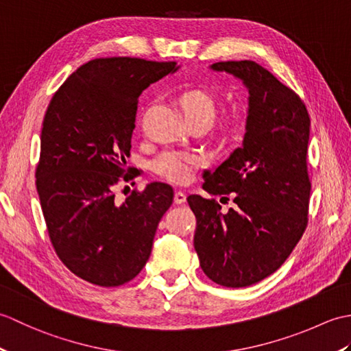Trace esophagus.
<instances>
[{
	"label": "esophagus",
	"instance_id": "34e87169",
	"mask_svg": "<svg viewBox=\"0 0 351 351\" xmlns=\"http://www.w3.org/2000/svg\"><path fill=\"white\" fill-rule=\"evenodd\" d=\"M185 199H187V196H185V193L176 191V193H175V197H173V202H175L176 205H181V204L185 202Z\"/></svg>",
	"mask_w": 351,
	"mask_h": 351
}]
</instances>
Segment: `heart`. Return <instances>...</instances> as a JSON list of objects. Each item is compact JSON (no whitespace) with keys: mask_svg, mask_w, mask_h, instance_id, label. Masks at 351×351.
<instances>
[{"mask_svg":"<svg viewBox=\"0 0 351 351\" xmlns=\"http://www.w3.org/2000/svg\"><path fill=\"white\" fill-rule=\"evenodd\" d=\"M178 102L187 119L200 117L208 122L214 114L215 101L210 92L204 88H189L184 90ZM244 125V114L234 113L225 119L221 128L226 134L240 132ZM205 164V156L199 152L164 151L152 161V169L162 180L173 184L189 182L195 171Z\"/></svg>","mask_w":351,"mask_h":351,"instance_id":"1","label":"heart"}]
</instances>
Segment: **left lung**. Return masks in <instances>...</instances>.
<instances>
[{
    "instance_id": "1",
    "label": "left lung",
    "mask_w": 351,
    "mask_h": 351,
    "mask_svg": "<svg viewBox=\"0 0 351 351\" xmlns=\"http://www.w3.org/2000/svg\"><path fill=\"white\" fill-rule=\"evenodd\" d=\"M247 88V117L241 147L214 171L202 189L214 196L234 193V208L221 213L215 200L191 195L196 215L195 249L213 282L249 287L274 273L299 243L308 223L311 119L303 101L270 71L250 62H219Z\"/></svg>"
}]
</instances>
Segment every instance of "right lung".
Here are the masks:
<instances>
[{"label": "right lung", "instance_id": "right-lung-1", "mask_svg": "<svg viewBox=\"0 0 351 351\" xmlns=\"http://www.w3.org/2000/svg\"><path fill=\"white\" fill-rule=\"evenodd\" d=\"M178 69L173 62L96 58L69 75L48 106L37 195L58 258L93 285L119 287L136 278L173 202L170 185L151 182L119 204L114 185L126 171L138 96Z\"/></svg>", "mask_w": 351, "mask_h": 351}]
</instances>
